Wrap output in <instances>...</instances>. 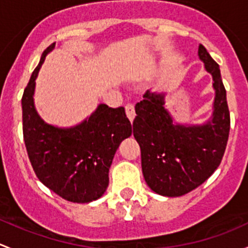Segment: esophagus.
I'll return each mask as SVG.
<instances>
[{"label":"esophagus","mask_w":248,"mask_h":248,"mask_svg":"<svg viewBox=\"0 0 248 248\" xmlns=\"http://www.w3.org/2000/svg\"><path fill=\"white\" fill-rule=\"evenodd\" d=\"M125 112H126V116L127 118H129V121L132 123L135 119V116H136V114H135V106L132 105V104H127V105L125 106Z\"/></svg>","instance_id":"obj_1"}]
</instances>
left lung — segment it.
I'll return each instance as SVG.
<instances>
[{
  "label": "left lung",
  "mask_w": 248,
  "mask_h": 248,
  "mask_svg": "<svg viewBox=\"0 0 248 248\" xmlns=\"http://www.w3.org/2000/svg\"><path fill=\"white\" fill-rule=\"evenodd\" d=\"M200 60L213 76V116L202 125L173 122L165 108V93L147 91L136 104L134 136L141 148L142 172L154 192L179 197L202 185L218 167L231 129L227 94L217 63L203 45Z\"/></svg>",
  "instance_id": "left-lung-1"
}]
</instances>
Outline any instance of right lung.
I'll list each match as a JSON object with an SVG mask.
<instances>
[{"label": "right lung", "mask_w": 248, "mask_h": 248, "mask_svg": "<svg viewBox=\"0 0 248 248\" xmlns=\"http://www.w3.org/2000/svg\"><path fill=\"white\" fill-rule=\"evenodd\" d=\"M55 45L43 52L24 91V141L38 179L64 200L89 203L106 191L112 160L121 142L131 136V123L124 107L112 108L105 104L73 127L53 126L40 118L33 100L35 78Z\"/></svg>", "instance_id": "obj_1"}]
</instances>
